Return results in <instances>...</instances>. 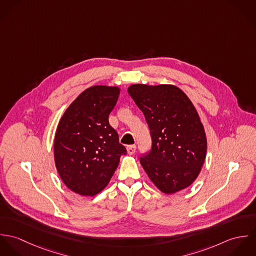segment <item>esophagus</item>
I'll return each mask as SVG.
<instances>
[{
    "label": "esophagus",
    "instance_id": "1",
    "mask_svg": "<svg viewBox=\"0 0 256 256\" xmlns=\"http://www.w3.org/2000/svg\"><path fill=\"white\" fill-rule=\"evenodd\" d=\"M136 152V145H130L127 146V152L129 154H133Z\"/></svg>",
    "mask_w": 256,
    "mask_h": 256
}]
</instances>
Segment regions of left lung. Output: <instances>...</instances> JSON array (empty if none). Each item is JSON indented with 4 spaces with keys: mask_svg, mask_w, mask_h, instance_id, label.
<instances>
[{
    "mask_svg": "<svg viewBox=\"0 0 256 256\" xmlns=\"http://www.w3.org/2000/svg\"><path fill=\"white\" fill-rule=\"evenodd\" d=\"M128 92L146 118L150 150L140 162L152 183L174 194L199 176L207 150L203 124L182 90L172 84H135Z\"/></svg>",
    "mask_w": 256,
    "mask_h": 256,
    "instance_id": "left-lung-1",
    "label": "left lung"
}]
</instances>
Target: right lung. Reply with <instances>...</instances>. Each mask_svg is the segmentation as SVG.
I'll list each match as a JSON object with an SVG mask.
<instances>
[{
    "instance_id": "add662e5",
    "label": "right lung",
    "mask_w": 256,
    "mask_h": 256,
    "mask_svg": "<svg viewBox=\"0 0 256 256\" xmlns=\"http://www.w3.org/2000/svg\"><path fill=\"white\" fill-rule=\"evenodd\" d=\"M120 88L94 86L84 90L61 117L54 139L57 172L74 192L100 193L127 152L108 122Z\"/></svg>"
}]
</instances>
